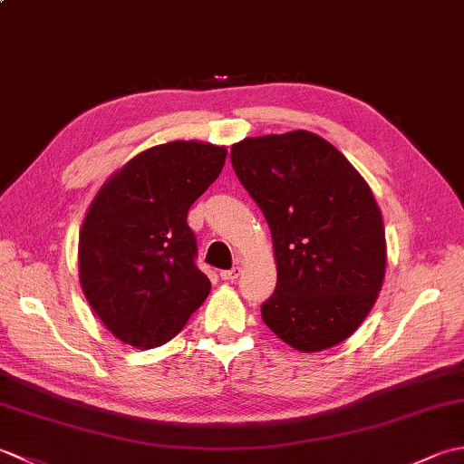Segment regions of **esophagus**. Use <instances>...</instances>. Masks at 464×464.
Instances as JSON below:
<instances>
[{"label": "esophagus", "mask_w": 464, "mask_h": 464, "mask_svg": "<svg viewBox=\"0 0 464 464\" xmlns=\"http://www.w3.org/2000/svg\"><path fill=\"white\" fill-rule=\"evenodd\" d=\"M241 275V267H233V269H227V271H221L219 277L223 281H235Z\"/></svg>", "instance_id": "1"}]
</instances>
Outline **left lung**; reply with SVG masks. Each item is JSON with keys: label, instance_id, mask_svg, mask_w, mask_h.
<instances>
[{"label": "left lung", "instance_id": "obj_1", "mask_svg": "<svg viewBox=\"0 0 464 464\" xmlns=\"http://www.w3.org/2000/svg\"><path fill=\"white\" fill-rule=\"evenodd\" d=\"M231 163L271 229L277 287L261 307L265 324L301 353L349 339L387 271L369 183L337 147L304 130L245 137Z\"/></svg>", "mask_w": 464, "mask_h": 464}]
</instances>
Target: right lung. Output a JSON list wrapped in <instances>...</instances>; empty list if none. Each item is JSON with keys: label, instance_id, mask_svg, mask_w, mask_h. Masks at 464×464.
<instances>
[{"label": "right lung", "instance_id": "obj_1", "mask_svg": "<svg viewBox=\"0 0 464 464\" xmlns=\"http://www.w3.org/2000/svg\"><path fill=\"white\" fill-rule=\"evenodd\" d=\"M225 160V145L161 143L137 153L93 197L77 245L80 285L113 337L160 347L207 299L211 283L195 267L187 211Z\"/></svg>", "mask_w": 464, "mask_h": 464}]
</instances>
